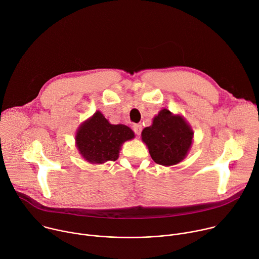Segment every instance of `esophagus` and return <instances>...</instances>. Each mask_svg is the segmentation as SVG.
Instances as JSON below:
<instances>
[{
    "mask_svg": "<svg viewBox=\"0 0 259 259\" xmlns=\"http://www.w3.org/2000/svg\"><path fill=\"white\" fill-rule=\"evenodd\" d=\"M132 128H133V131H134V133H135L136 135H140V133H141V131H142L141 125H139V124H134V125L132 126Z\"/></svg>",
    "mask_w": 259,
    "mask_h": 259,
    "instance_id": "esophagus-1",
    "label": "esophagus"
}]
</instances>
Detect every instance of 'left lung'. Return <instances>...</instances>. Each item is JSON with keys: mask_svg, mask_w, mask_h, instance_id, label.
Listing matches in <instances>:
<instances>
[{"mask_svg": "<svg viewBox=\"0 0 259 259\" xmlns=\"http://www.w3.org/2000/svg\"><path fill=\"white\" fill-rule=\"evenodd\" d=\"M141 136L152 159L157 164L171 166L187 156L193 131L180 116H173L168 109H162L153 125L143 129Z\"/></svg>", "mask_w": 259, "mask_h": 259, "instance_id": "1", "label": "left lung"}]
</instances>
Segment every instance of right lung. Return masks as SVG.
<instances>
[{
	"label": "right lung",
	"instance_id": "obj_1",
	"mask_svg": "<svg viewBox=\"0 0 259 259\" xmlns=\"http://www.w3.org/2000/svg\"><path fill=\"white\" fill-rule=\"evenodd\" d=\"M134 137L133 131L125 125H112L100 112L85 122L79 129L76 141L85 160L91 163L116 161L122 143Z\"/></svg>",
	"mask_w": 259,
	"mask_h": 259
}]
</instances>
